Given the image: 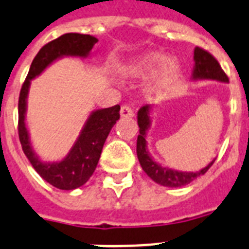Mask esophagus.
<instances>
[{"label": "esophagus", "instance_id": "1", "mask_svg": "<svg viewBox=\"0 0 249 249\" xmlns=\"http://www.w3.org/2000/svg\"><path fill=\"white\" fill-rule=\"evenodd\" d=\"M120 115L121 118H133L134 116V112H133V110H131L130 107L126 106V105H124V106H121V110H120Z\"/></svg>", "mask_w": 249, "mask_h": 249}]
</instances>
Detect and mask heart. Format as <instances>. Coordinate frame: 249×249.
<instances>
[{"label": "heart", "mask_w": 249, "mask_h": 249, "mask_svg": "<svg viewBox=\"0 0 249 249\" xmlns=\"http://www.w3.org/2000/svg\"><path fill=\"white\" fill-rule=\"evenodd\" d=\"M180 70V65L177 61L170 60L166 54L159 52L141 54L125 66V72L134 78L155 74L152 86L157 90L163 89L165 87L173 83L179 76Z\"/></svg>", "instance_id": "heart-1"}]
</instances>
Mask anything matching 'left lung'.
I'll list each match as a JSON object with an SVG mask.
<instances>
[{
  "mask_svg": "<svg viewBox=\"0 0 249 249\" xmlns=\"http://www.w3.org/2000/svg\"><path fill=\"white\" fill-rule=\"evenodd\" d=\"M195 66L192 71V80H216V82L229 83V79L221 69L220 64L217 62L211 53L199 47L195 48ZM152 105H145L141 107L137 115L139 126V135L137 139V156H138L139 163L142 166L143 171L152 179L155 183L169 188H178L187 185L192 181L201 177L206 171L212 166L215 162V159L198 171H179L170 167L162 166L161 163L153 160L151 153L147 148V133H148L151 124H152Z\"/></svg>",
  "mask_w": 249,
  "mask_h": 249,
  "instance_id": "8db88e82",
  "label": "left lung"
}]
</instances>
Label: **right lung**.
<instances>
[{
  "label": "right lung",
  "instance_id": "obj_1",
  "mask_svg": "<svg viewBox=\"0 0 249 249\" xmlns=\"http://www.w3.org/2000/svg\"><path fill=\"white\" fill-rule=\"evenodd\" d=\"M97 42L98 39L89 34L66 33L43 46L34 57L28 76L20 90L19 139L24 153L34 170L44 180L62 191L76 189L89 180L96 170L106 138L112 126L120 119V106L116 105L108 108L92 111L68 155L61 161H43L33 149L29 130L25 124L26 101L30 82L40 75L56 60L68 56L87 58Z\"/></svg>",
  "mask_w": 249,
  "mask_h": 249
}]
</instances>
